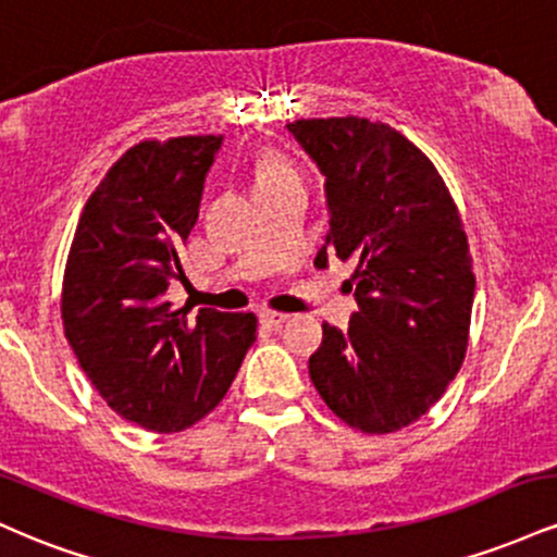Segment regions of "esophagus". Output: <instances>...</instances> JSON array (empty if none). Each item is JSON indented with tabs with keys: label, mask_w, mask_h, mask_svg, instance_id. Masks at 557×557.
Segmentation results:
<instances>
[{
	"label": "esophagus",
	"mask_w": 557,
	"mask_h": 557,
	"mask_svg": "<svg viewBox=\"0 0 557 557\" xmlns=\"http://www.w3.org/2000/svg\"><path fill=\"white\" fill-rule=\"evenodd\" d=\"M259 319L261 324H267V327H280V324H285L290 317L283 314V311H261Z\"/></svg>",
	"instance_id": "34e87169"
}]
</instances>
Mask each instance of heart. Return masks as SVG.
I'll return each instance as SVG.
<instances>
[{
  "label": "heart",
  "mask_w": 557,
  "mask_h": 557,
  "mask_svg": "<svg viewBox=\"0 0 557 557\" xmlns=\"http://www.w3.org/2000/svg\"><path fill=\"white\" fill-rule=\"evenodd\" d=\"M287 175H296L283 159L277 157H261L259 164H257V188L259 185H267V183H274L280 181V177H287Z\"/></svg>",
  "instance_id": "1"
}]
</instances>
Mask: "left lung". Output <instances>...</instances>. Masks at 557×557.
<instances>
[{
    "instance_id": "left-lung-1",
    "label": "left lung",
    "mask_w": 557,
    "mask_h": 557,
    "mask_svg": "<svg viewBox=\"0 0 557 557\" xmlns=\"http://www.w3.org/2000/svg\"><path fill=\"white\" fill-rule=\"evenodd\" d=\"M287 131L327 177V251L354 261L348 330L324 324L309 374L330 411L363 434L413 424L443 398L469 348L474 261L432 159L387 123L314 117Z\"/></svg>"
}]
</instances>
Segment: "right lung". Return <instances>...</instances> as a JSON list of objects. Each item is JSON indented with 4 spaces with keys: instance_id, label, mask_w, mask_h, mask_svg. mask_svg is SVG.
I'll return each instance as SVG.
<instances>
[{
    "instance_id": "obj_1",
    "label": "right lung",
    "mask_w": 557,
    "mask_h": 557,
    "mask_svg": "<svg viewBox=\"0 0 557 557\" xmlns=\"http://www.w3.org/2000/svg\"><path fill=\"white\" fill-rule=\"evenodd\" d=\"M222 136L140 140L83 207L65 277L62 324L81 369L114 413L149 432H183L225 398L257 317L175 309L164 290L198 220Z\"/></svg>"
}]
</instances>
